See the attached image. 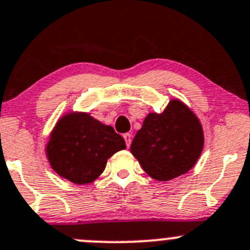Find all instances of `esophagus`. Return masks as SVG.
Instances as JSON below:
<instances>
[{"label":"esophagus","instance_id":"1","mask_svg":"<svg viewBox=\"0 0 250 250\" xmlns=\"http://www.w3.org/2000/svg\"><path fill=\"white\" fill-rule=\"evenodd\" d=\"M123 138H125V145H127V147H129L130 144H132V134L125 133V135H123Z\"/></svg>","mask_w":250,"mask_h":250}]
</instances>
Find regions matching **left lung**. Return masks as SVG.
<instances>
[{
	"mask_svg": "<svg viewBox=\"0 0 250 250\" xmlns=\"http://www.w3.org/2000/svg\"><path fill=\"white\" fill-rule=\"evenodd\" d=\"M204 148V130L183 102L171 99L162 114L149 112L134 138L130 152L147 175L170 181L188 172Z\"/></svg>",
	"mask_w": 250,
	"mask_h": 250,
	"instance_id": "1",
	"label": "left lung"
}]
</instances>
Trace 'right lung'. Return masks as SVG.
<instances>
[{
  "instance_id": "obj_1",
  "label": "right lung",
  "mask_w": 250,
  "mask_h": 250,
  "mask_svg": "<svg viewBox=\"0 0 250 250\" xmlns=\"http://www.w3.org/2000/svg\"><path fill=\"white\" fill-rule=\"evenodd\" d=\"M125 148V139L87 112H68L50 133L45 152L54 171L75 185L101 176L107 159Z\"/></svg>"
}]
</instances>
